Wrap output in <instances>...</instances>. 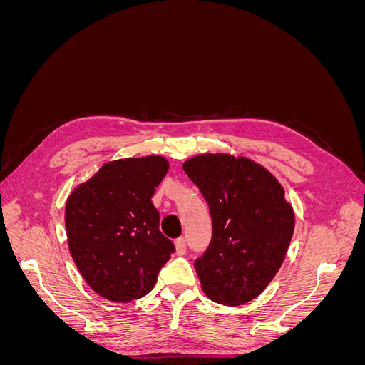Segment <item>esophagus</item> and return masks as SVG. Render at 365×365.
Instances as JSON below:
<instances>
[{"mask_svg":"<svg viewBox=\"0 0 365 365\" xmlns=\"http://www.w3.org/2000/svg\"><path fill=\"white\" fill-rule=\"evenodd\" d=\"M175 247H176V252L180 254V256H182V254H185L187 251V242L184 237H178L175 240Z\"/></svg>","mask_w":365,"mask_h":365,"instance_id":"34e87169","label":"esophagus"}]
</instances>
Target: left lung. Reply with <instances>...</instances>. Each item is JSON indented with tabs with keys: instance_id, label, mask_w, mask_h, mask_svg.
Masks as SVG:
<instances>
[{
	"instance_id": "left-lung-1",
	"label": "left lung",
	"mask_w": 365,
	"mask_h": 365,
	"mask_svg": "<svg viewBox=\"0 0 365 365\" xmlns=\"http://www.w3.org/2000/svg\"><path fill=\"white\" fill-rule=\"evenodd\" d=\"M182 168L212 215V240L195 260L202 291L219 304H245L282 267L295 225L292 207L280 182L251 160L207 153Z\"/></svg>"
}]
</instances>
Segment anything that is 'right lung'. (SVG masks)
<instances>
[{
    "mask_svg": "<svg viewBox=\"0 0 365 365\" xmlns=\"http://www.w3.org/2000/svg\"><path fill=\"white\" fill-rule=\"evenodd\" d=\"M168 169L157 155L111 161L68 196L70 252L85 282L106 300L129 303L149 294L175 252L150 201Z\"/></svg>",
    "mask_w": 365,
    "mask_h": 365,
    "instance_id": "add662e5",
    "label": "right lung"
}]
</instances>
